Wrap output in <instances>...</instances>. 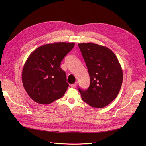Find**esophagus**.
I'll list each match as a JSON object with an SVG mask.
<instances>
[{
	"label": "esophagus",
	"mask_w": 146,
	"mask_h": 146,
	"mask_svg": "<svg viewBox=\"0 0 146 146\" xmlns=\"http://www.w3.org/2000/svg\"><path fill=\"white\" fill-rule=\"evenodd\" d=\"M77 85H78V82H75V83H73V84H71L70 86H71L72 88H75L76 86H77Z\"/></svg>",
	"instance_id": "esophagus-1"
}]
</instances>
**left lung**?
Here are the masks:
<instances>
[{"label":"left lung","instance_id":"left-lung-1","mask_svg":"<svg viewBox=\"0 0 146 146\" xmlns=\"http://www.w3.org/2000/svg\"><path fill=\"white\" fill-rule=\"evenodd\" d=\"M90 82L86 90L79 88L82 100L92 107L104 108L115 99L121 89L123 73L112 50L95 43H79Z\"/></svg>","mask_w":146,"mask_h":146}]
</instances>
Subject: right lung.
Segmentation results:
<instances>
[{
    "mask_svg": "<svg viewBox=\"0 0 146 146\" xmlns=\"http://www.w3.org/2000/svg\"><path fill=\"white\" fill-rule=\"evenodd\" d=\"M74 46V42L47 44L30 54L23 67L22 81L33 101L50 104L64 95L68 84L61 61Z\"/></svg>",
    "mask_w": 146,
    "mask_h": 146,
    "instance_id": "1",
    "label": "right lung"
}]
</instances>
